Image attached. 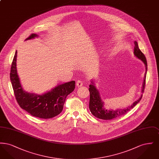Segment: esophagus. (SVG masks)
Here are the masks:
<instances>
[{"label":"esophagus","mask_w":159,"mask_h":159,"mask_svg":"<svg viewBox=\"0 0 159 159\" xmlns=\"http://www.w3.org/2000/svg\"><path fill=\"white\" fill-rule=\"evenodd\" d=\"M76 85L77 87H81L83 86V82L81 80H78L76 82Z\"/></svg>","instance_id":"obj_1"}]
</instances>
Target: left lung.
<instances>
[{
  "label": "left lung",
  "mask_w": 159,
  "mask_h": 159,
  "mask_svg": "<svg viewBox=\"0 0 159 159\" xmlns=\"http://www.w3.org/2000/svg\"><path fill=\"white\" fill-rule=\"evenodd\" d=\"M134 54L138 58L143 61L145 67H146V72L144 77V83L143 86V90L142 93L144 92V89L145 86V78H146V74L147 71V62L146 58L141 50L139 49L138 43L136 41L134 42ZM92 83V82H91ZM89 91L90 92V100H89V110L91 111V113L95 117L102 119V120H111L115 118L119 117L122 115H124L127 113L132 108H133L136 104L141 101L143 97V95H141V97L138 99L134 104L130 106L126 107V108L123 109H117L116 110H107L104 108V102L102 101L98 91L97 89L95 86H94L93 83H91L89 85Z\"/></svg>",
  "instance_id": "1"
}]
</instances>
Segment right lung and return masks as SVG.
Here are the masks:
<instances>
[{"label": "right lung", "mask_w": 159, "mask_h": 159, "mask_svg": "<svg viewBox=\"0 0 159 159\" xmlns=\"http://www.w3.org/2000/svg\"><path fill=\"white\" fill-rule=\"evenodd\" d=\"M38 36L31 34L26 40ZM16 53L11 64L10 79L14 92L15 98L21 108L31 116L41 119H51L60 114L62 111L67 96L75 90L74 80L58 85L51 91L43 95L27 93L21 87L16 67Z\"/></svg>", "instance_id": "1"}]
</instances>
